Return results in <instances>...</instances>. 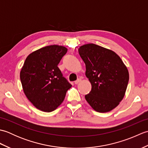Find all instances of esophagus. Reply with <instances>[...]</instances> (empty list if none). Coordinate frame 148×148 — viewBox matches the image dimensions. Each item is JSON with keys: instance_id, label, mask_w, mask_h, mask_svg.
<instances>
[{"instance_id": "esophagus-1", "label": "esophagus", "mask_w": 148, "mask_h": 148, "mask_svg": "<svg viewBox=\"0 0 148 148\" xmlns=\"http://www.w3.org/2000/svg\"><path fill=\"white\" fill-rule=\"evenodd\" d=\"M81 81V79H77L76 81H74V83L76 84H78L79 83H80Z\"/></svg>"}]
</instances>
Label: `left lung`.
<instances>
[{"instance_id":"obj_1","label":"left lung","mask_w":148,"mask_h":148,"mask_svg":"<svg viewBox=\"0 0 148 148\" xmlns=\"http://www.w3.org/2000/svg\"><path fill=\"white\" fill-rule=\"evenodd\" d=\"M78 51L92 84L86 101L99 112L111 111L125 96L129 80L127 67L116 53L95 44L81 46Z\"/></svg>"}]
</instances>
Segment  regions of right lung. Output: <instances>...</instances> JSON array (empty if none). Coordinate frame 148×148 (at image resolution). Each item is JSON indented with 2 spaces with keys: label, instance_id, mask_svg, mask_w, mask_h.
Returning a JSON list of instances; mask_svg holds the SVG:
<instances>
[{
  "label": "right lung",
  "instance_id": "add662e5",
  "mask_svg": "<svg viewBox=\"0 0 148 148\" xmlns=\"http://www.w3.org/2000/svg\"><path fill=\"white\" fill-rule=\"evenodd\" d=\"M67 51L64 46H48L30 53L24 62L20 72L23 92L40 111H54L72 86L58 67Z\"/></svg>",
  "mask_w": 148,
  "mask_h": 148
}]
</instances>
